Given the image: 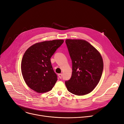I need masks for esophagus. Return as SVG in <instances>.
Listing matches in <instances>:
<instances>
[{
	"mask_svg": "<svg viewBox=\"0 0 124 124\" xmlns=\"http://www.w3.org/2000/svg\"><path fill=\"white\" fill-rule=\"evenodd\" d=\"M58 76H59V77L60 78V79H61L62 78V74H58Z\"/></svg>",
	"mask_w": 124,
	"mask_h": 124,
	"instance_id": "obj_1",
	"label": "esophagus"
}]
</instances>
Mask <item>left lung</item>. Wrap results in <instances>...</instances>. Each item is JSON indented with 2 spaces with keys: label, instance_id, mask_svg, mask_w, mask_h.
<instances>
[{
  "label": "left lung",
  "instance_id": "left-lung-1",
  "mask_svg": "<svg viewBox=\"0 0 124 124\" xmlns=\"http://www.w3.org/2000/svg\"><path fill=\"white\" fill-rule=\"evenodd\" d=\"M72 61L70 79L65 82L69 92L83 95L92 92L101 78L103 63L100 53L88 42L82 40L65 41Z\"/></svg>",
  "mask_w": 124,
  "mask_h": 124
}]
</instances>
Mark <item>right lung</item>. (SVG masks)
<instances>
[{
  "label": "right lung",
  "instance_id": "obj_1",
  "mask_svg": "<svg viewBox=\"0 0 124 124\" xmlns=\"http://www.w3.org/2000/svg\"><path fill=\"white\" fill-rule=\"evenodd\" d=\"M55 40L36 43L29 48L23 56L22 73L26 84L39 93L49 92L57 80L50 58L63 43Z\"/></svg>",
  "mask_w": 124,
  "mask_h": 124
}]
</instances>
